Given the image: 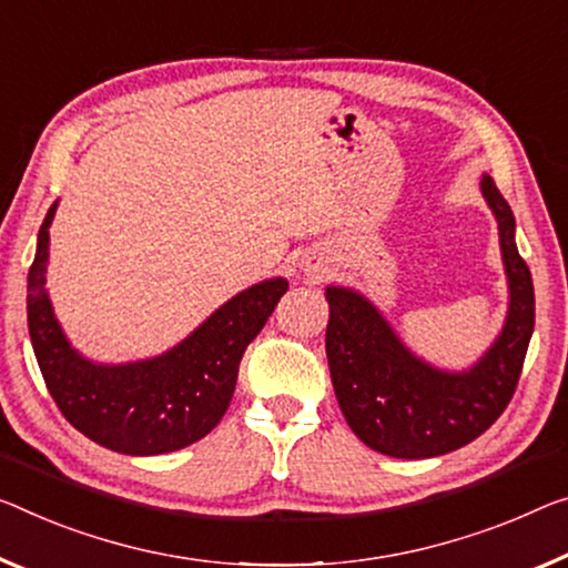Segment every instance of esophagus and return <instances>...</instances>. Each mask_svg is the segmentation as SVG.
<instances>
[{"instance_id":"obj_1","label":"esophagus","mask_w":568,"mask_h":568,"mask_svg":"<svg viewBox=\"0 0 568 568\" xmlns=\"http://www.w3.org/2000/svg\"><path fill=\"white\" fill-rule=\"evenodd\" d=\"M307 272H312V274H317V272H320V266H314V264L310 266V264H307Z\"/></svg>"}]
</instances>
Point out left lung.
Wrapping results in <instances>:
<instances>
[{
	"label": "left lung",
	"instance_id": "obj_1",
	"mask_svg": "<svg viewBox=\"0 0 568 568\" xmlns=\"http://www.w3.org/2000/svg\"><path fill=\"white\" fill-rule=\"evenodd\" d=\"M497 221L508 314L495 343L465 371L418 357L368 296L327 286V363L337 404L357 439L381 455L426 459L465 447L490 429L516 394L534 335V278L516 246V217L490 174L479 182Z\"/></svg>",
	"mask_w": 568,
	"mask_h": 568
}]
</instances>
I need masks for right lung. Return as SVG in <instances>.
Instances as JSON below:
<instances>
[{
  "mask_svg": "<svg viewBox=\"0 0 568 568\" xmlns=\"http://www.w3.org/2000/svg\"><path fill=\"white\" fill-rule=\"evenodd\" d=\"M50 205L28 276V327L50 396L78 432L119 455L150 457L187 447L229 408L241 357L276 302L290 290L282 276L231 296L168 353L132 363H95L65 337L45 290Z\"/></svg>",
  "mask_w": 568,
  "mask_h": 568,
  "instance_id": "obj_1",
  "label": "right lung"
}]
</instances>
